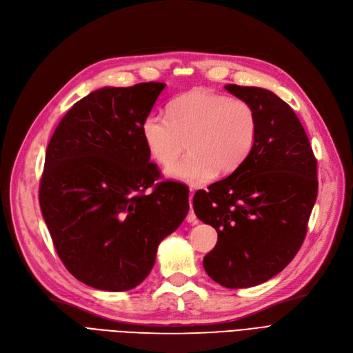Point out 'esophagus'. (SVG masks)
I'll return each instance as SVG.
<instances>
[{
	"mask_svg": "<svg viewBox=\"0 0 353 353\" xmlns=\"http://www.w3.org/2000/svg\"><path fill=\"white\" fill-rule=\"evenodd\" d=\"M192 197H193V189H190V210H189V214H188L186 220H188V223L196 225V223H197V217H196L194 210H193V208H192Z\"/></svg>",
	"mask_w": 353,
	"mask_h": 353,
	"instance_id": "obj_1",
	"label": "esophagus"
}]
</instances>
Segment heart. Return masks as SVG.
Here are the masks:
<instances>
[{
	"label": "heart",
	"mask_w": 353,
	"mask_h": 353,
	"mask_svg": "<svg viewBox=\"0 0 353 353\" xmlns=\"http://www.w3.org/2000/svg\"><path fill=\"white\" fill-rule=\"evenodd\" d=\"M169 119L147 116L141 137L150 156L161 165L177 160L188 140L189 156L167 169L170 179L201 184L226 176L242 164L256 141L257 116L245 100L203 90H192L174 99Z\"/></svg>",
	"instance_id": "obj_1"
}]
</instances>
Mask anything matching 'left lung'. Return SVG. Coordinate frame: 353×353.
Instances as JSON below:
<instances>
[{
	"label": "left lung",
	"mask_w": 353,
	"mask_h": 353,
	"mask_svg": "<svg viewBox=\"0 0 353 353\" xmlns=\"http://www.w3.org/2000/svg\"><path fill=\"white\" fill-rule=\"evenodd\" d=\"M225 88L254 108L256 141L230 176L194 194L193 209L217 232L203 268L216 283L240 289L281 273L301 249L318 197L316 159L298 116L273 91Z\"/></svg>",
	"instance_id": "8db88e82"
}]
</instances>
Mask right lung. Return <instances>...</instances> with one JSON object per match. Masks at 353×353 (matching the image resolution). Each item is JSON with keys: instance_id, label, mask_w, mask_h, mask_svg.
<instances>
[{"instance_id": "right-lung-1", "label": "right lung", "mask_w": 353, "mask_h": 353, "mask_svg": "<svg viewBox=\"0 0 353 353\" xmlns=\"http://www.w3.org/2000/svg\"><path fill=\"white\" fill-rule=\"evenodd\" d=\"M164 83L103 87L74 104L48 143L40 206L68 272L94 289L139 286L157 248L189 212V190L164 181L141 123Z\"/></svg>"}]
</instances>
